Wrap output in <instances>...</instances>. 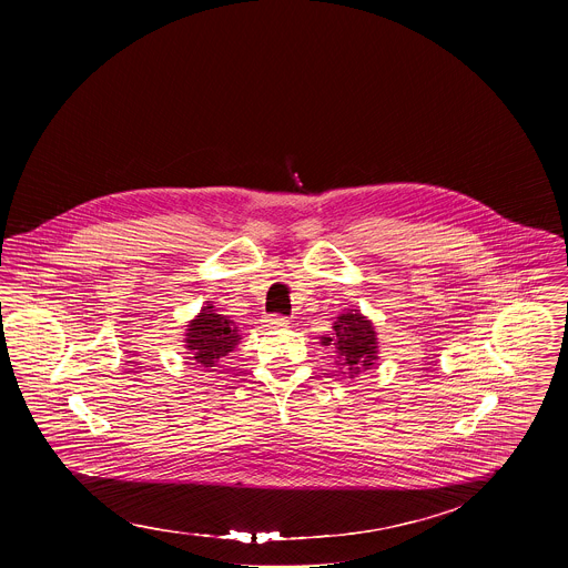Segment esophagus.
I'll return each instance as SVG.
<instances>
[{
	"label": "esophagus",
	"instance_id": "obj_1",
	"mask_svg": "<svg viewBox=\"0 0 568 568\" xmlns=\"http://www.w3.org/2000/svg\"><path fill=\"white\" fill-rule=\"evenodd\" d=\"M287 324H290V320H285V317H281V315L266 317V325H271V327H285Z\"/></svg>",
	"mask_w": 568,
	"mask_h": 568
}]
</instances>
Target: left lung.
Here are the masks:
<instances>
[{
    "label": "left lung",
    "mask_w": 568,
    "mask_h": 568,
    "mask_svg": "<svg viewBox=\"0 0 568 568\" xmlns=\"http://www.w3.org/2000/svg\"><path fill=\"white\" fill-rule=\"evenodd\" d=\"M332 327L334 336H327L322 343L334 345L338 373L355 378L377 364V332L373 322L359 313V308H345Z\"/></svg>",
    "instance_id": "left-lung-1"
}]
</instances>
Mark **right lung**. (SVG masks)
<instances>
[{"mask_svg":"<svg viewBox=\"0 0 568 568\" xmlns=\"http://www.w3.org/2000/svg\"><path fill=\"white\" fill-rule=\"evenodd\" d=\"M241 341L243 336L236 324L230 317L219 315L215 306L206 302L187 324L183 343L191 364L197 368H213L223 355L234 352Z\"/></svg>","mask_w":568,"mask_h":568,"instance_id":"right-lung-1","label":"right lung"}]
</instances>
